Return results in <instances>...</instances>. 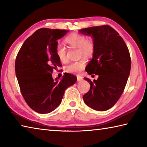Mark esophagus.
Instances as JSON below:
<instances>
[{"instance_id": "obj_1", "label": "esophagus", "mask_w": 147, "mask_h": 147, "mask_svg": "<svg viewBox=\"0 0 147 147\" xmlns=\"http://www.w3.org/2000/svg\"><path fill=\"white\" fill-rule=\"evenodd\" d=\"M83 80V77L80 76V75H78L77 76V81L80 82V81H82Z\"/></svg>"}]
</instances>
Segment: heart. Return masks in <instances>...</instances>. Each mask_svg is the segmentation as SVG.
<instances>
[{"instance_id": "heart-1", "label": "heart", "mask_w": 147, "mask_h": 147, "mask_svg": "<svg viewBox=\"0 0 147 147\" xmlns=\"http://www.w3.org/2000/svg\"><path fill=\"white\" fill-rule=\"evenodd\" d=\"M65 41L70 48H77L79 57L91 58L95 51V42L91 36L86 37L82 34L73 33L67 37ZM55 53L57 58L61 63L67 61L66 49L62 45H57ZM86 63V59L82 57L78 61H72L67 65L65 67V71L68 73H79L85 68Z\"/></svg>"}]
</instances>
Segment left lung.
<instances>
[{"label": "left lung", "mask_w": 147, "mask_h": 147, "mask_svg": "<svg viewBox=\"0 0 147 147\" xmlns=\"http://www.w3.org/2000/svg\"><path fill=\"white\" fill-rule=\"evenodd\" d=\"M90 35L95 42L93 59L86 68L90 75H98L90 84V89L83 96L84 102L92 109L106 111L113 107L123 94L131 69L128 47L115 30L109 25L92 26L80 30Z\"/></svg>", "instance_id": "obj_1"}]
</instances>
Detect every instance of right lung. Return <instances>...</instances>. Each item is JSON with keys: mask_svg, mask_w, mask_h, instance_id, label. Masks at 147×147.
I'll return each instance as SVG.
<instances>
[{"mask_svg": "<svg viewBox=\"0 0 147 147\" xmlns=\"http://www.w3.org/2000/svg\"><path fill=\"white\" fill-rule=\"evenodd\" d=\"M69 30L40 28L27 38L17 54L15 71L21 93L26 104L39 113H49L61 104L65 89L76 76L66 73L54 80V69L61 67L55 53L57 40Z\"/></svg>", "mask_w": 147, "mask_h": 147, "instance_id": "right-lung-1", "label": "right lung"}]
</instances>
